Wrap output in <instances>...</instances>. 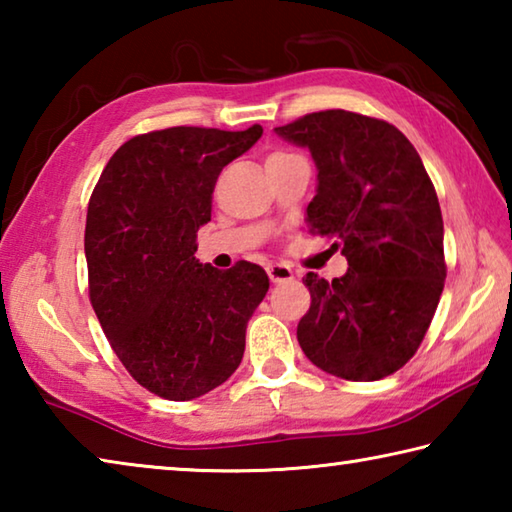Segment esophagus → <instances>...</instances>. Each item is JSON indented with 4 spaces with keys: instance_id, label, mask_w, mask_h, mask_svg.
<instances>
[{
    "instance_id": "obj_1",
    "label": "esophagus",
    "mask_w": 512,
    "mask_h": 512,
    "mask_svg": "<svg viewBox=\"0 0 512 512\" xmlns=\"http://www.w3.org/2000/svg\"><path fill=\"white\" fill-rule=\"evenodd\" d=\"M268 277H271L273 284H280V282H289L293 277V271L287 264H271L266 268Z\"/></svg>"
}]
</instances>
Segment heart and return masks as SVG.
<instances>
[{"instance_id":"heart-1","label":"heart","mask_w":512,"mask_h":512,"mask_svg":"<svg viewBox=\"0 0 512 512\" xmlns=\"http://www.w3.org/2000/svg\"><path fill=\"white\" fill-rule=\"evenodd\" d=\"M275 155H284V153H275Z\"/></svg>"}]
</instances>
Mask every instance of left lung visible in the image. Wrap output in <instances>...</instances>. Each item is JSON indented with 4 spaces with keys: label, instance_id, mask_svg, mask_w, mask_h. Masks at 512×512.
Here are the masks:
<instances>
[{
    "label": "left lung",
    "instance_id": "obj_1",
    "mask_svg": "<svg viewBox=\"0 0 512 512\" xmlns=\"http://www.w3.org/2000/svg\"><path fill=\"white\" fill-rule=\"evenodd\" d=\"M275 133L309 149V230L348 259L343 277L302 280L311 307L300 348L341 379L393 375L420 348L447 275L443 214L420 155L393 124L348 110L311 112Z\"/></svg>",
    "mask_w": 512,
    "mask_h": 512
}]
</instances>
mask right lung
Segmentation results:
<instances>
[{"mask_svg": "<svg viewBox=\"0 0 512 512\" xmlns=\"http://www.w3.org/2000/svg\"><path fill=\"white\" fill-rule=\"evenodd\" d=\"M262 133L255 124L137 135L115 151L92 192L85 259L94 314L131 377L164 400L210 393L244 357L268 275L250 262L219 271L194 253L216 178Z\"/></svg>", "mask_w": 512, "mask_h": 512, "instance_id": "add662e5", "label": "right lung"}]
</instances>
